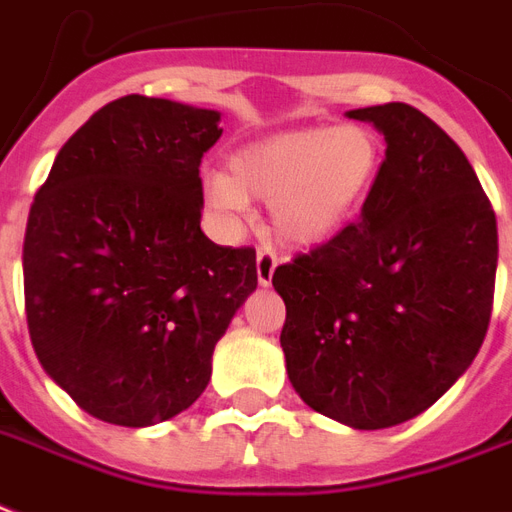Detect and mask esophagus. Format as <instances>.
I'll use <instances>...</instances> for the list:
<instances>
[{
  "label": "esophagus",
  "instance_id": "esophagus-1",
  "mask_svg": "<svg viewBox=\"0 0 512 512\" xmlns=\"http://www.w3.org/2000/svg\"><path fill=\"white\" fill-rule=\"evenodd\" d=\"M276 252L271 247H257V282L263 284H271L273 279V271H276Z\"/></svg>",
  "mask_w": 512,
  "mask_h": 512
}]
</instances>
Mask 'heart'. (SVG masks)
<instances>
[{
	"instance_id": "b5f03b06",
	"label": "heart",
	"mask_w": 512,
	"mask_h": 512,
	"mask_svg": "<svg viewBox=\"0 0 512 512\" xmlns=\"http://www.w3.org/2000/svg\"><path fill=\"white\" fill-rule=\"evenodd\" d=\"M381 166L384 142L362 123L284 131L233 152L228 174L204 182V201L228 222L247 217V198L271 201L282 239L319 244L365 206Z\"/></svg>"
}]
</instances>
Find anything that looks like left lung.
Instances as JSON below:
<instances>
[{"label": "left lung", "mask_w": 512, "mask_h": 512, "mask_svg": "<svg viewBox=\"0 0 512 512\" xmlns=\"http://www.w3.org/2000/svg\"><path fill=\"white\" fill-rule=\"evenodd\" d=\"M386 158L360 220L273 271L282 349L303 403L357 429L419 416L489 330L497 217L459 144L411 104L351 109Z\"/></svg>", "instance_id": "8db88e82"}]
</instances>
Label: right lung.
<instances>
[{
    "mask_svg": "<svg viewBox=\"0 0 512 512\" xmlns=\"http://www.w3.org/2000/svg\"><path fill=\"white\" fill-rule=\"evenodd\" d=\"M220 112L139 93L77 128L34 195L26 322L42 368L85 413L150 427L185 411L257 287L255 249L201 230V158Z\"/></svg>",
    "mask_w": 512,
    "mask_h": 512,
    "instance_id": "right-lung-1",
    "label": "right lung"
}]
</instances>
